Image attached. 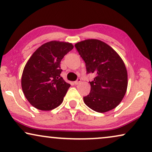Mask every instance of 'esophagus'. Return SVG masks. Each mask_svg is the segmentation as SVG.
Returning <instances> with one entry per match:
<instances>
[{
    "label": "esophagus",
    "instance_id": "34e87169",
    "mask_svg": "<svg viewBox=\"0 0 152 152\" xmlns=\"http://www.w3.org/2000/svg\"><path fill=\"white\" fill-rule=\"evenodd\" d=\"M80 82H81V80H80V78H78V79H77L76 80V81L74 82V84L75 85H78Z\"/></svg>",
    "mask_w": 152,
    "mask_h": 152
}]
</instances>
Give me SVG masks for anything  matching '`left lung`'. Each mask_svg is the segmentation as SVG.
<instances>
[{
    "label": "left lung",
    "instance_id": "left-lung-1",
    "mask_svg": "<svg viewBox=\"0 0 152 152\" xmlns=\"http://www.w3.org/2000/svg\"><path fill=\"white\" fill-rule=\"evenodd\" d=\"M86 62L88 73L95 78L90 82V92L83 97L84 103L92 110L106 113L118 106L128 86V74L119 54L105 42L89 39L75 44Z\"/></svg>",
    "mask_w": 152,
    "mask_h": 152
}]
</instances>
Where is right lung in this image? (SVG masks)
I'll use <instances>...</instances> for the list:
<instances>
[{"label":"right lung","instance_id":"obj_1","mask_svg":"<svg viewBox=\"0 0 152 152\" xmlns=\"http://www.w3.org/2000/svg\"><path fill=\"white\" fill-rule=\"evenodd\" d=\"M73 48L72 43L66 42H46L26 62L21 88L26 98L35 108L51 110L63 102L70 84L60 77V62Z\"/></svg>","mask_w":152,"mask_h":152}]
</instances>
